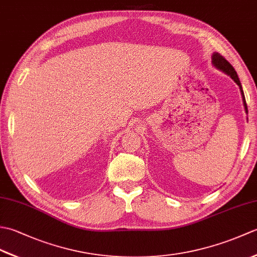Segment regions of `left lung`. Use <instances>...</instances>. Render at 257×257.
I'll use <instances>...</instances> for the list:
<instances>
[{
    "label": "left lung",
    "mask_w": 257,
    "mask_h": 257,
    "mask_svg": "<svg viewBox=\"0 0 257 257\" xmlns=\"http://www.w3.org/2000/svg\"><path fill=\"white\" fill-rule=\"evenodd\" d=\"M212 63H213V65H214V66H215L216 68H219V69L223 70V72H224L225 74L230 75L231 77H232V79H233L234 81H235V83L238 85L239 89H241V92H242V97H243V102H244L245 111H246V113H247L246 100H245V96H244V92H243V88H242L241 81H239V79H238V76H237V74H236V72H235V69H234V67L232 66V65L226 61V58L223 57V56L221 55V54H219V53H214V54H213V56H212Z\"/></svg>",
    "instance_id": "8db88e82"
}]
</instances>
